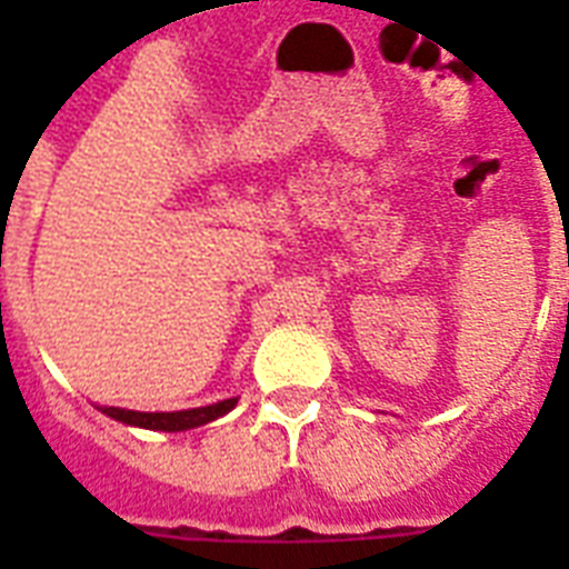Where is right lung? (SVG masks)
Segmentation results:
<instances>
[{"instance_id":"right-lung-1","label":"right lung","mask_w":569,"mask_h":569,"mask_svg":"<svg viewBox=\"0 0 569 569\" xmlns=\"http://www.w3.org/2000/svg\"><path fill=\"white\" fill-rule=\"evenodd\" d=\"M239 405V398H223L218 405L191 407V410H171V413H144V410H127V407H100L102 413L114 419V422L132 425V428H147V431H189V428H200L206 422H214L218 416L230 413L232 407Z\"/></svg>"}]
</instances>
